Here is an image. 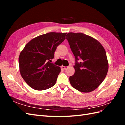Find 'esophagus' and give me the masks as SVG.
Segmentation results:
<instances>
[{"mask_svg":"<svg viewBox=\"0 0 125 125\" xmlns=\"http://www.w3.org/2000/svg\"><path fill=\"white\" fill-rule=\"evenodd\" d=\"M61 68H62L63 70H65L66 69L68 68V67H64V66L62 65V66H61Z\"/></svg>","mask_w":125,"mask_h":125,"instance_id":"1","label":"esophagus"}]
</instances>
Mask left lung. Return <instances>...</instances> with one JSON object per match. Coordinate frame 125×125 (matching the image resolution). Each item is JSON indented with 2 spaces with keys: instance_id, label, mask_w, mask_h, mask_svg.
Returning <instances> with one entry per match:
<instances>
[{
  "instance_id": "1",
  "label": "left lung",
  "mask_w": 125,
  "mask_h": 125,
  "mask_svg": "<svg viewBox=\"0 0 125 125\" xmlns=\"http://www.w3.org/2000/svg\"><path fill=\"white\" fill-rule=\"evenodd\" d=\"M67 36L76 60L75 73L69 77L71 86L82 92L94 91L104 80L108 69L104 48L96 39L83 33L70 32Z\"/></svg>"
}]
</instances>
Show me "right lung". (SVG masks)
I'll use <instances>...</instances> for the list:
<instances>
[{"label":"right lung","mask_w":125,"mask_h":125,"mask_svg":"<svg viewBox=\"0 0 125 125\" xmlns=\"http://www.w3.org/2000/svg\"><path fill=\"white\" fill-rule=\"evenodd\" d=\"M67 33L50 32L33 39L21 52L19 64L22 78L31 88L41 91L53 86L61 68L50 63Z\"/></svg>","instance_id":"obj_1"}]
</instances>
